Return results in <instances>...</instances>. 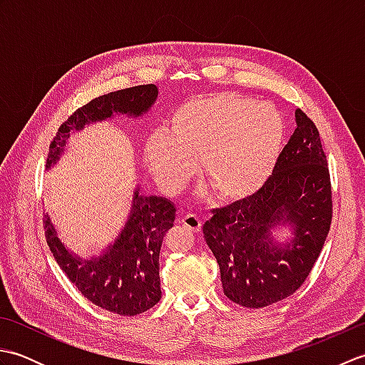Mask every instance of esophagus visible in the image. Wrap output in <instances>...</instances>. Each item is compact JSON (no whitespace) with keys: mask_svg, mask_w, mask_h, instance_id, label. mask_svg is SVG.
<instances>
[{"mask_svg":"<svg viewBox=\"0 0 365 365\" xmlns=\"http://www.w3.org/2000/svg\"><path fill=\"white\" fill-rule=\"evenodd\" d=\"M182 226L190 229L191 232H200V229H202V221H200V218H197L196 215H185L183 218L180 220Z\"/></svg>","mask_w":365,"mask_h":365,"instance_id":"1","label":"esophagus"}]
</instances>
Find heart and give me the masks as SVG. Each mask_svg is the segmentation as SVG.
<instances>
[{
    "label": "heart",
    "instance_id": "1",
    "mask_svg": "<svg viewBox=\"0 0 365 365\" xmlns=\"http://www.w3.org/2000/svg\"><path fill=\"white\" fill-rule=\"evenodd\" d=\"M285 119L269 103L235 92H215L177 105L163 127L144 143L145 165L168 192L195 174L222 202L252 199L274 174L285 141Z\"/></svg>",
    "mask_w": 365,
    "mask_h": 365
}]
</instances>
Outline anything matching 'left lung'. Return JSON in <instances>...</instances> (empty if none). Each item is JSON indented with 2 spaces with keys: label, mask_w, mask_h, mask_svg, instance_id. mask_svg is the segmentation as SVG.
<instances>
[{
  "label": "left lung",
  "mask_w": 365,
  "mask_h": 365,
  "mask_svg": "<svg viewBox=\"0 0 365 365\" xmlns=\"http://www.w3.org/2000/svg\"><path fill=\"white\" fill-rule=\"evenodd\" d=\"M274 174L259 195L213 210L204 240L220 265L224 294L259 309L290 297L311 273L328 237L332 200L319 130L301 110ZM285 228L291 237L279 242Z\"/></svg>",
  "instance_id": "8db88e82"
}]
</instances>
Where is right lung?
<instances>
[{
    "label": "right lung",
    "instance_id": "1",
    "mask_svg": "<svg viewBox=\"0 0 365 365\" xmlns=\"http://www.w3.org/2000/svg\"><path fill=\"white\" fill-rule=\"evenodd\" d=\"M157 97L158 88L144 84L91 100L59 127L50 145L46 169L63 157L72 133L114 115L141 118ZM175 212L169 199L141 195L138 185L125 226L98 255L80 257L68 250L48 215L43 220L45 237L54 260L81 294L108 312L133 317L149 311L161 298L160 250L163 237L174 226Z\"/></svg>",
    "mask_w": 365,
    "mask_h": 365
}]
</instances>
